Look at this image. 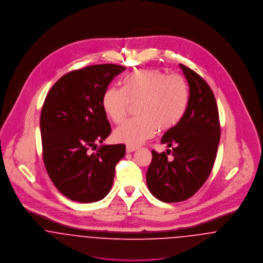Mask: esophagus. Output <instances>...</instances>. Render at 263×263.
<instances>
[{"label":"esophagus","mask_w":263,"mask_h":263,"mask_svg":"<svg viewBox=\"0 0 263 263\" xmlns=\"http://www.w3.org/2000/svg\"><path fill=\"white\" fill-rule=\"evenodd\" d=\"M136 150H137V147H133V146H129V145L126 146V152L127 153H131V152H134Z\"/></svg>","instance_id":"34e87169"}]
</instances>
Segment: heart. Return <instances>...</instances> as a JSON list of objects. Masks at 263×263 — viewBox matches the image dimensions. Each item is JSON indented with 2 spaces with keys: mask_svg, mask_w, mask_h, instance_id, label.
<instances>
[{
  "mask_svg": "<svg viewBox=\"0 0 263 263\" xmlns=\"http://www.w3.org/2000/svg\"><path fill=\"white\" fill-rule=\"evenodd\" d=\"M188 86L182 76L166 75L158 69H142L128 76L124 88H109L102 107L115 124H120L132 104H139L140 118L126 121L114 132L118 142L137 146L178 124L187 107Z\"/></svg>",
  "mask_w": 263,
  "mask_h": 263,
  "instance_id": "obj_1",
  "label": "heart"
}]
</instances>
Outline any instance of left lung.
<instances>
[{"instance_id":"obj_1","label":"left lung","mask_w":263,"mask_h":263,"mask_svg":"<svg viewBox=\"0 0 263 263\" xmlns=\"http://www.w3.org/2000/svg\"><path fill=\"white\" fill-rule=\"evenodd\" d=\"M189 85V99L183 117L166 131L162 143L166 152L152 150L147 185L159 200L175 203L193 196L212 172L219 146L221 126L212 89L205 80L179 64ZM172 155L171 159L167 157Z\"/></svg>"}]
</instances>
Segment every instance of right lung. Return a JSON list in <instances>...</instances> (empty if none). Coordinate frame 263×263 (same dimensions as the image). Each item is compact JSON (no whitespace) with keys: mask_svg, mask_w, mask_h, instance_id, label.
I'll use <instances>...</instances> for the list:
<instances>
[{"mask_svg":"<svg viewBox=\"0 0 263 263\" xmlns=\"http://www.w3.org/2000/svg\"><path fill=\"white\" fill-rule=\"evenodd\" d=\"M100 64L74 70L50 88L40 114L42 158L53 184L81 203L101 200L111 189L125 145H104L111 133L102 99L113 78L125 70Z\"/></svg>","mask_w":263,"mask_h":263,"instance_id":"1","label":"right lung"}]
</instances>
